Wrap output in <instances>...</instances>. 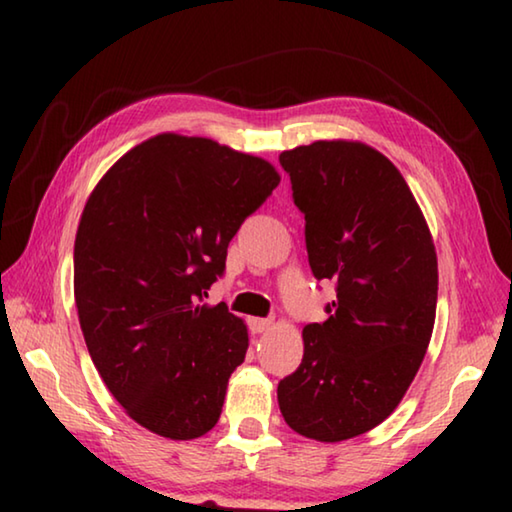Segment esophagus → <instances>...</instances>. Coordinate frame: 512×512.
Wrapping results in <instances>:
<instances>
[{"instance_id":"esophagus-1","label":"esophagus","mask_w":512,"mask_h":512,"mask_svg":"<svg viewBox=\"0 0 512 512\" xmlns=\"http://www.w3.org/2000/svg\"><path fill=\"white\" fill-rule=\"evenodd\" d=\"M248 325L255 334H262V332H268V329L273 327V320L271 318H250Z\"/></svg>"}]
</instances>
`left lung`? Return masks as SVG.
Here are the masks:
<instances>
[{"label": "left lung", "mask_w": 512, "mask_h": 512, "mask_svg": "<svg viewBox=\"0 0 512 512\" xmlns=\"http://www.w3.org/2000/svg\"><path fill=\"white\" fill-rule=\"evenodd\" d=\"M305 214L311 273L336 282L327 320L302 329L305 354L277 384L300 436L339 443L375 429L411 386L431 341L438 259L395 164L361 142L280 153Z\"/></svg>", "instance_id": "left-lung-1"}]
</instances>
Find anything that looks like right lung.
Returning a JSON list of instances; mask_svg holds the SVG:
<instances>
[{
    "mask_svg": "<svg viewBox=\"0 0 512 512\" xmlns=\"http://www.w3.org/2000/svg\"><path fill=\"white\" fill-rule=\"evenodd\" d=\"M280 183L271 162L162 133L99 180L74 241V300L103 384L131 418L171 440L219 422L248 329L201 305L230 239Z\"/></svg>",
    "mask_w": 512,
    "mask_h": 512,
    "instance_id": "obj_1",
    "label": "right lung"
}]
</instances>
